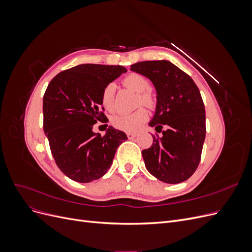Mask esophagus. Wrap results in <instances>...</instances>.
<instances>
[{
  "label": "esophagus",
  "instance_id": "1",
  "mask_svg": "<svg viewBox=\"0 0 252 252\" xmlns=\"http://www.w3.org/2000/svg\"><path fill=\"white\" fill-rule=\"evenodd\" d=\"M126 135H127V138H128L129 140H132L133 138H135V136H136V133H133V132H128V133H126Z\"/></svg>",
  "mask_w": 252,
  "mask_h": 252
}]
</instances>
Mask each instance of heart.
<instances>
[{
	"label": "heart",
	"instance_id": "heart-1",
	"mask_svg": "<svg viewBox=\"0 0 252 252\" xmlns=\"http://www.w3.org/2000/svg\"><path fill=\"white\" fill-rule=\"evenodd\" d=\"M124 86L131 89L139 94L138 105H144L147 107H154L156 104V98L150 89V81L144 77L141 73L132 72L123 79ZM114 94H116V85L113 83H109L106 85L102 91L101 102L104 108L111 111L114 109ZM148 112L146 109L140 108L133 112L129 113H119L114 116L111 120V124L114 128L120 130L132 132L138 129L147 121Z\"/></svg>",
	"mask_w": 252,
	"mask_h": 252
}]
</instances>
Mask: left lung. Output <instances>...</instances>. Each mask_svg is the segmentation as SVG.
Listing matches in <instances>:
<instances>
[{
	"mask_svg": "<svg viewBox=\"0 0 252 252\" xmlns=\"http://www.w3.org/2000/svg\"><path fill=\"white\" fill-rule=\"evenodd\" d=\"M130 68L154 83L158 94L157 111L149 125L163 135L154 134L150 148L142 151L145 166L159 181L184 182L200 164L206 135L200 90L186 72L168 61H144Z\"/></svg>",
	"mask_w": 252,
	"mask_h": 252,
	"instance_id": "obj_1",
	"label": "left lung"
}]
</instances>
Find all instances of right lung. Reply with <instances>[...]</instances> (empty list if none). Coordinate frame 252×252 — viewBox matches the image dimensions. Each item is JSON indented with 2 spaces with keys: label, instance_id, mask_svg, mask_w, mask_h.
Returning a JSON list of instances; mask_svg holds the SVG:
<instances>
[{
  "label": "right lung",
  "instance_id": "1",
  "mask_svg": "<svg viewBox=\"0 0 252 252\" xmlns=\"http://www.w3.org/2000/svg\"><path fill=\"white\" fill-rule=\"evenodd\" d=\"M127 69L123 66L82 64L58 73L43 97V127L56 164L80 183L107 172L127 135L112 127L95 134L97 122L106 123L101 94L106 85Z\"/></svg>",
  "mask_w": 252,
  "mask_h": 252
}]
</instances>
